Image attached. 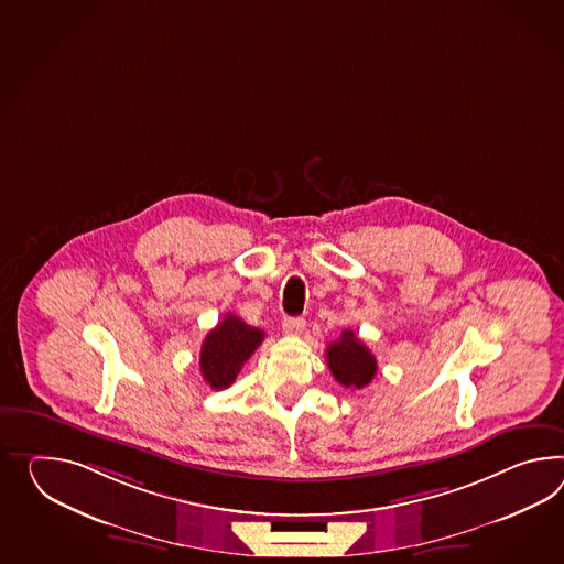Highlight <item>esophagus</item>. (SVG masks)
I'll return each mask as SVG.
<instances>
[{
	"instance_id": "esophagus-1",
	"label": "esophagus",
	"mask_w": 564,
	"mask_h": 564,
	"mask_svg": "<svg viewBox=\"0 0 564 564\" xmlns=\"http://www.w3.org/2000/svg\"><path fill=\"white\" fill-rule=\"evenodd\" d=\"M305 319L303 317H283V332L289 336H297L302 334Z\"/></svg>"
}]
</instances>
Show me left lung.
Segmentation results:
<instances>
[{
    "label": "left lung",
    "instance_id": "obj_1",
    "mask_svg": "<svg viewBox=\"0 0 564 564\" xmlns=\"http://www.w3.org/2000/svg\"><path fill=\"white\" fill-rule=\"evenodd\" d=\"M326 360L334 379L346 389H362L377 375V360L352 330H344L343 336L328 346Z\"/></svg>",
    "mask_w": 564,
    "mask_h": 564
}]
</instances>
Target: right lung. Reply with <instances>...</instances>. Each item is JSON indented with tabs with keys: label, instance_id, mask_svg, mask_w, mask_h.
Instances as JSON below:
<instances>
[{
	"label": "right lung",
	"instance_id": "right-lung-1",
	"mask_svg": "<svg viewBox=\"0 0 564 564\" xmlns=\"http://www.w3.org/2000/svg\"><path fill=\"white\" fill-rule=\"evenodd\" d=\"M264 340V332L248 326L240 317L226 314L214 330L207 332L202 352L199 371L212 389H226L234 383L250 355Z\"/></svg>",
	"mask_w": 564,
	"mask_h": 564
}]
</instances>
